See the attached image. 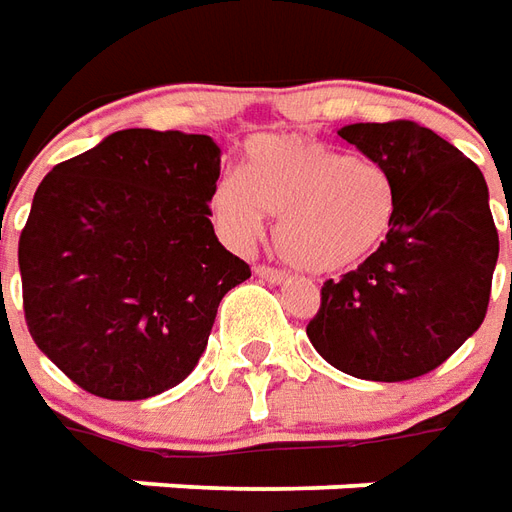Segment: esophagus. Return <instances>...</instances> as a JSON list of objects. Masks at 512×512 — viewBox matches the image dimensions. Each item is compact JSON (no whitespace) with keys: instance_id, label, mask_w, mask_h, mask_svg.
Instances as JSON below:
<instances>
[{"instance_id":"esophagus-1","label":"esophagus","mask_w":512,"mask_h":512,"mask_svg":"<svg viewBox=\"0 0 512 512\" xmlns=\"http://www.w3.org/2000/svg\"><path fill=\"white\" fill-rule=\"evenodd\" d=\"M253 273L259 275V278H264V281H270V284H281L286 278L284 270H275V267H270V264H259Z\"/></svg>"}]
</instances>
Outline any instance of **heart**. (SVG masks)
Wrapping results in <instances>:
<instances>
[{
  "label": "heart",
  "mask_w": 512,
  "mask_h": 512,
  "mask_svg": "<svg viewBox=\"0 0 512 512\" xmlns=\"http://www.w3.org/2000/svg\"><path fill=\"white\" fill-rule=\"evenodd\" d=\"M217 226L234 242L262 234L275 217L273 242L286 262L314 275L364 264L397 220V184L380 162L300 134L250 140L242 173H223L212 190Z\"/></svg>",
  "instance_id": "b5f03b06"
}]
</instances>
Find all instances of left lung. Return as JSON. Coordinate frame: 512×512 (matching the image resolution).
<instances>
[{"label": "left lung", "mask_w": 512, "mask_h": 512, "mask_svg": "<svg viewBox=\"0 0 512 512\" xmlns=\"http://www.w3.org/2000/svg\"><path fill=\"white\" fill-rule=\"evenodd\" d=\"M339 137L389 170L397 220L358 270L322 284L308 339L353 378H422L485 320L499 259L488 184L458 148L413 121L350 123Z\"/></svg>", "instance_id": "1"}]
</instances>
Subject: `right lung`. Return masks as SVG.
Listing matches in <instances>:
<instances>
[{
	"label": "right lung",
	"mask_w": 512,
	"mask_h": 512,
	"mask_svg": "<svg viewBox=\"0 0 512 512\" xmlns=\"http://www.w3.org/2000/svg\"><path fill=\"white\" fill-rule=\"evenodd\" d=\"M209 134L123 129L54 165L18 239L24 317L79 389L146 400L206 350L220 300L250 278L212 226Z\"/></svg>",
	"instance_id": "obj_1"
}]
</instances>
